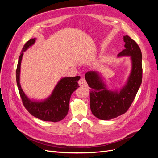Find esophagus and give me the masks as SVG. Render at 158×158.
I'll use <instances>...</instances> for the list:
<instances>
[{
  "label": "esophagus",
  "mask_w": 158,
  "mask_h": 158,
  "mask_svg": "<svg viewBox=\"0 0 158 158\" xmlns=\"http://www.w3.org/2000/svg\"><path fill=\"white\" fill-rule=\"evenodd\" d=\"M78 84L80 85V86H81V87H87V85H88L86 81H85L84 78H80V80L78 81Z\"/></svg>",
  "instance_id": "obj_1"
}]
</instances>
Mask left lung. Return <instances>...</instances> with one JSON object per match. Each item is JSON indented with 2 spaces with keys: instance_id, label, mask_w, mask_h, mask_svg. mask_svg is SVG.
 <instances>
[{
  "instance_id": "obj_1",
  "label": "left lung",
  "mask_w": 158,
  "mask_h": 158,
  "mask_svg": "<svg viewBox=\"0 0 158 158\" xmlns=\"http://www.w3.org/2000/svg\"><path fill=\"white\" fill-rule=\"evenodd\" d=\"M125 49L118 56H130L132 70L126 84L118 91L107 89L96 71H89L85 78L91 88L90 109L95 117L101 120H109L126 113L135 99L142 83V52L139 46L131 38L123 37Z\"/></svg>"
}]
</instances>
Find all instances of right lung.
Masks as SVG:
<instances>
[{
  "label": "right lung",
  "mask_w": 158,
  "mask_h": 158,
  "mask_svg": "<svg viewBox=\"0 0 158 158\" xmlns=\"http://www.w3.org/2000/svg\"><path fill=\"white\" fill-rule=\"evenodd\" d=\"M35 38L26 43L19 56L16 69V82L23 106L33 116L44 121L58 122L67 115L69 109V102L71 95L79 86L78 81L80 76L65 77L62 78L56 84L50 96L44 100L32 101L28 98L22 90L20 84V66L23 52L34 44Z\"/></svg>",
  "instance_id": "add662e5"
}]
</instances>
